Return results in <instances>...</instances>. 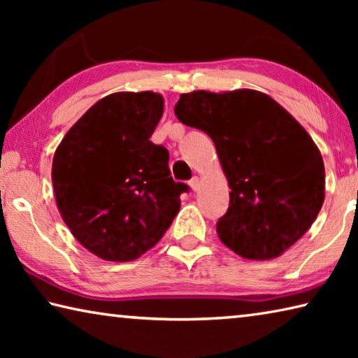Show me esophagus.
Listing matches in <instances>:
<instances>
[{
  "mask_svg": "<svg viewBox=\"0 0 358 358\" xmlns=\"http://www.w3.org/2000/svg\"><path fill=\"white\" fill-rule=\"evenodd\" d=\"M199 185H201V180H199L197 177H194L192 180H189V186L192 187L194 191H197V189H199Z\"/></svg>",
  "mask_w": 358,
  "mask_h": 358,
  "instance_id": "esophagus-1",
  "label": "esophagus"
}]
</instances>
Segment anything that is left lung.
<instances>
[{"label":"left lung","instance_id":"1","mask_svg":"<svg viewBox=\"0 0 358 358\" xmlns=\"http://www.w3.org/2000/svg\"><path fill=\"white\" fill-rule=\"evenodd\" d=\"M177 118L208 134L230 187L220 240L252 260L280 257L316 221L325 197L322 155L305 128L256 90L185 93Z\"/></svg>","mask_w":358,"mask_h":358}]
</instances>
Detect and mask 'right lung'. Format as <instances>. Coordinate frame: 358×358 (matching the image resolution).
<instances>
[{
  "instance_id": "obj_1",
  "label": "right lung",
  "mask_w": 358,
  "mask_h": 358,
  "mask_svg": "<svg viewBox=\"0 0 358 358\" xmlns=\"http://www.w3.org/2000/svg\"><path fill=\"white\" fill-rule=\"evenodd\" d=\"M164 112L153 92L96 102L53 155L57 207L78 243L102 260L129 262L151 250L180 210L169 151L150 141Z\"/></svg>"
}]
</instances>
